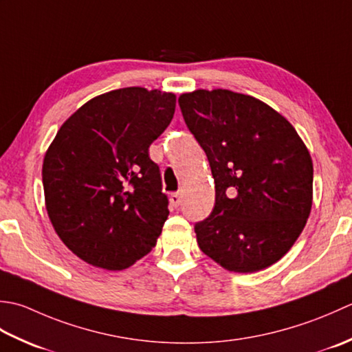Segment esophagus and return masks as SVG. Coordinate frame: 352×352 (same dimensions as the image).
<instances>
[{
	"label": "esophagus",
	"mask_w": 352,
	"mask_h": 352,
	"mask_svg": "<svg viewBox=\"0 0 352 352\" xmlns=\"http://www.w3.org/2000/svg\"><path fill=\"white\" fill-rule=\"evenodd\" d=\"M170 202H171V205H173V206H179V205H181V202H182L181 192H173V195L170 196Z\"/></svg>",
	"instance_id": "obj_1"
}]
</instances>
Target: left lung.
<instances>
[{
	"label": "left lung",
	"instance_id": "obj_1",
	"mask_svg": "<svg viewBox=\"0 0 352 352\" xmlns=\"http://www.w3.org/2000/svg\"><path fill=\"white\" fill-rule=\"evenodd\" d=\"M190 132L216 184L211 216L195 226L205 255L229 272L252 274L289 252L313 204V161L281 113L228 89L179 97Z\"/></svg>",
	"mask_w": 352,
	"mask_h": 352
}]
</instances>
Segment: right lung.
<instances>
[{"label": "right lung", "instance_id": "add662e5", "mask_svg": "<svg viewBox=\"0 0 352 352\" xmlns=\"http://www.w3.org/2000/svg\"><path fill=\"white\" fill-rule=\"evenodd\" d=\"M175 107L173 92L109 91L78 107L50 144L42 166L50 221L91 266L123 270L155 248L168 199L148 147Z\"/></svg>", "mask_w": 352, "mask_h": 352}]
</instances>
